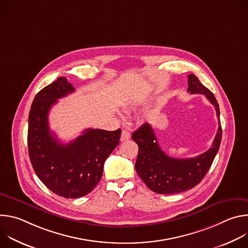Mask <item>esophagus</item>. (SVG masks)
I'll list each match as a JSON object with an SVG mask.
<instances>
[{
  "mask_svg": "<svg viewBox=\"0 0 248 248\" xmlns=\"http://www.w3.org/2000/svg\"><path fill=\"white\" fill-rule=\"evenodd\" d=\"M130 138V133L127 130H123L121 135V141H126Z\"/></svg>",
  "mask_w": 248,
  "mask_h": 248,
  "instance_id": "esophagus-1",
  "label": "esophagus"
}]
</instances>
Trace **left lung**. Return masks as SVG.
<instances>
[{
  "label": "left lung",
  "mask_w": 248,
  "mask_h": 248,
  "mask_svg": "<svg viewBox=\"0 0 248 248\" xmlns=\"http://www.w3.org/2000/svg\"><path fill=\"white\" fill-rule=\"evenodd\" d=\"M190 94H203L214 105L217 117L220 120L219 104L208 88H206L194 75L188 76ZM132 139L138 144V155L135 170L139 178L152 191L160 194L180 193L196 186L206 175L222 140V126L219 127L212 147L206 152L187 159H178L168 156L158 144L152 126L145 123L136 129Z\"/></svg>",
  "instance_id": "1"
}]
</instances>
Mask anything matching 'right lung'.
<instances>
[{
	"instance_id": "right-lung-1",
	"label": "right lung",
	"mask_w": 248,
	"mask_h": 248,
	"mask_svg": "<svg viewBox=\"0 0 248 248\" xmlns=\"http://www.w3.org/2000/svg\"><path fill=\"white\" fill-rule=\"evenodd\" d=\"M75 91L65 78L40 90L28 117L27 143L32 167L40 181L64 198L82 197L100 182L104 163L119 145L122 129L108 131L87 128L63 144L50 130L48 115L58 99Z\"/></svg>"
}]
</instances>
